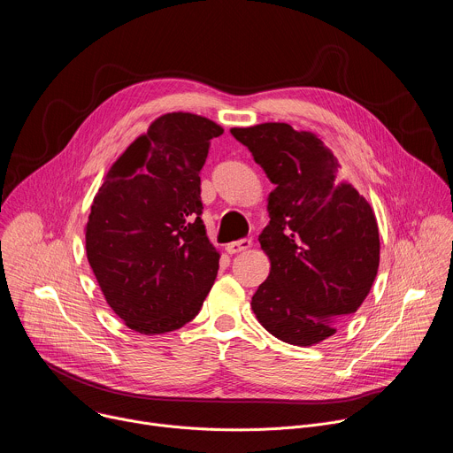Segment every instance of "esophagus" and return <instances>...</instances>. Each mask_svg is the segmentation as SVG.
<instances>
[{"label": "esophagus", "mask_w": 453, "mask_h": 453, "mask_svg": "<svg viewBox=\"0 0 453 453\" xmlns=\"http://www.w3.org/2000/svg\"><path fill=\"white\" fill-rule=\"evenodd\" d=\"M252 247V240L250 238H243V240H236V242H231L226 245V250L229 254H236V252H242V250H247Z\"/></svg>", "instance_id": "obj_1"}]
</instances>
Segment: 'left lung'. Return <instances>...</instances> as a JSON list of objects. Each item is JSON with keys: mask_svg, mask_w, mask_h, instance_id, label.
<instances>
[{"mask_svg": "<svg viewBox=\"0 0 453 453\" xmlns=\"http://www.w3.org/2000/svg\"><path fill=\"white\" fill-rule=\"evenodd\" d=\"M276 188L260 245L269 278L250 306L260 325L294 346H313L337 332L367 297L380 264L371 204L339 177V161L317 134L288 123L233 127Z\"/></svg>", "mask_w": 453, "mask_h": 453, "instance_id": "obj_1", "label": "left lung"}]
</instances>
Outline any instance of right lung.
Here are the masks:
<instances>
[{
	"instance_id": "obj_1",
	"label": "right lung",
	"mask_w": 453,
	"mask_h": 453,
	"mask_svg": "<svg viewBox=\"0 0 453 453\" xmlns=\"http://www.w3.org/2000/svg\"><path fill=\"white\" fill-rule=\"evenodd\" d=\"M224 128L166 112L109 168L86 224L98 287L125 325L143 335L182 328L211 290L220 252L201 219V170Z\"/></svg>"
}]
</instances>
